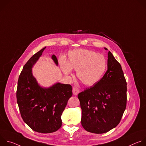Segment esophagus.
<instances>
[{"label":"esophagus","instance_id":"esophagus-1","mask_svg":"<svg viewBox=\"0 0 146 146\" xmlns=\"http://www.w3.org/2000/svg\"><path fill=\"white\" fill-rule=\"evenodd\" d=\"M72 92L74 95H77V94L79 93V90L76 87H73L72 89Z\"/></svg>","mask_w":146,"mask_h":146}]
</instances>
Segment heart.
Masks as SVG:
<instances>
[{
  "instance_id": "heart-1",
  "label": "heart",
  "mask_w": 146,
  "mask_h": 146,
  "mask_svg": "<svg viewBox=\"0 0 146 146\" xmlns=\"http://www.w3.org/2000/svg\"><path fill=\"white\" fill-rule=\"evenodd\" d=\"M59 65L63 72L69 74L72 69L76 70L77 78L82 84L92 86L102 78L107 68V61L103 55L94 51L78 49L70 51L66 62L59 59Z\"/></svg>"
}]
</instances>
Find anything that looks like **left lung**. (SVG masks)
Segmentation results:
<instances>
[{
  "instance_id": "obj_1",
  "label": "left lung",
  "mask_w": 146,
  "mask_h": 146,
  "mask_svg": "<svg viewBox=\"0 0 146 146\" xmlns=\"http://www.w3.org/2000/svg\"><path fill=\"white\" fill-rule=\"evenodd\" d=\"M127 91L121 66L109 51L108 70L105 75L96 84L78 95L82 127L98 134L116 127L126 109Z\"/></svg>"
}]
</instances>
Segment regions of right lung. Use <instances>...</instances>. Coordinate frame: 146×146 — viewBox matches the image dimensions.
<instances>
[{
	"label": "right lung",
	"instance_id": "1",
	"mask_svg": "<svg viewBox=\"0 0 146 146\" xmlns=\"http://www.w3.org/2000/svg\"><path fill=\"white\" fill-rule=\"evenodd\" d=\"M46 47L34 54L24 66L17 89V102L24 121L34 131L48 133L62 126L60 116L72 96L70 84L56 83L48 88L40 87L32 75V68ZM52 59L58 65L55 55Z\"/></svg>",
	"mask_w": 146,
	"mask_h": 146
}]
</instances>
